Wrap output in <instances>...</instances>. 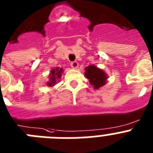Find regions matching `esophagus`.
I'll use <instances>...</instances> for the list:
<instances>
[{
    "label": "esophagus",
    "mask_w": 153,
    "mask_h": 153,
    "mask_svg": "<svg viewBox=\"0 0 153 153\" xmlns=\"http://www.w3.org/2000/svg\"><path fill=\"white\" fill-rule=\"evenodd\" d=\"M71 67L73 69H76L78 67H79V63L77 61H74V62L71 63Z\"/></svg>",
    "instance_id": "esophagus-1"
}]
</instances>
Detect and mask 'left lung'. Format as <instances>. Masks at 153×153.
<instances>
[{
  "instance_id": "1",
  "label": "left lung",
  "mask_w": 153,
  "mask_h": 153,
  "mask_svg": "<svg viewBox=\"0 0 153 153\" xmlns=\"http://www.w3.org/2000/svg\"><path fill=\"white\" fill-rule=\"evenodd\" d=\"M85 76L88 79L91 85L94 89H100L107 83L108 76L102 69L95 65H89L85 68Z\"/></svg>"
}]
</instances>
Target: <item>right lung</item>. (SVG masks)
Here are the masks:
<instances>
[{
  "label": "right lung",
  "mask_w": 153,
  "mask_h": 153,
  "mask_svg": "<svg viewBox=\"0 0 153 153\" xmlns=\"http://www.w3.org/2000/svg\"><path fill=\"white\" fill-rule=\"evenodd\" d=\"M63 68H53L51 71V73L49 74L48 77V82H47V85L49 87L54 86L55 85L57 84V82H58L59 79H61V74L63 73Z\"/></svg>",
  "instance_id": "add662e5"
}]
</instances>
